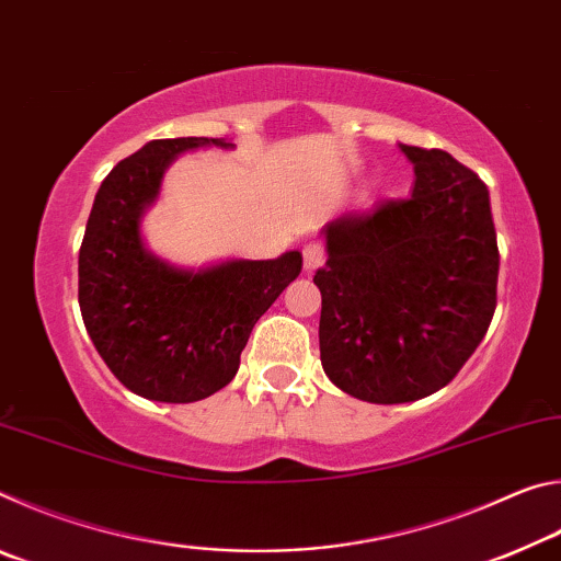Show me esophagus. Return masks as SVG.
Listing matches in <instances>:
<instances>
[{"mask_svg":"<svg viewBox=\"0 0 561 561\" xmlns=\"http://www.w3.org/2000/svg\"><path fill=\"white\" fill-rule=\"evenodd\" d=\"M301 254H304V270H307V272H314L317 267H321V264H324V257H327L324 244H321V242H307V244H304Z\"/></svg>","mask_w":561,"mask_h":561,"instance_id":"1","label":"esophagus"}]
</instances>
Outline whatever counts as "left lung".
<instances>
[{
  "mask_svg": "<svg viewBox=\"0 0 561 561\" xmlns=\"http://www.w3.org/2000/svg\"><path fill=\"white\" fill-rule=\"evenodd\" d=\"M401 150L415 170L413 193L329 222V260L314 274L324 374L344 393L386 405L448 386L497 307L485 183L445 150Z\"/></svg>",
  "mask_w": 561,
  "mask_h": 561,
  "instance_id": "8db88e82",
  "label": "left lung"
}]
</instances>
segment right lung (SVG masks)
<instances>
[{
  "label": "right lung",
  "mask_w": 561,
  "mask_h": 561,
  "mask_svg": "<svg viewBox=\"0 0 561 561\" xmlns=\"http://www.w3.org/2000/svg\"><path fill=\"white\" fill-rule=\"evenodd\" d=\"M222 138L150 140L103 180L79 250V307L111 374L136 396L193 403L220 391L240 368L257 319L299 277L301 252L178 270L140 240V215L183 150Z\"/></svg>",
  "instance_id": "1"
}]
</instances>
